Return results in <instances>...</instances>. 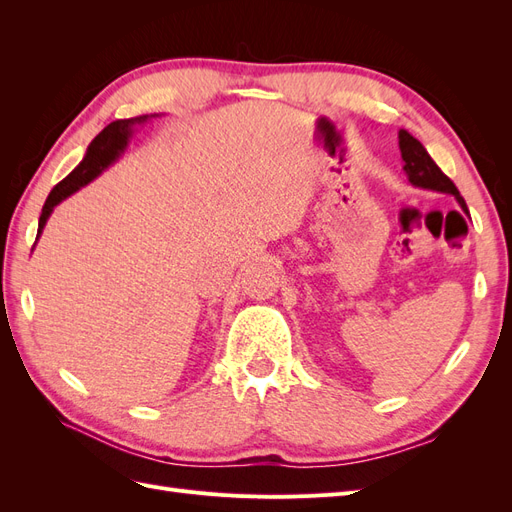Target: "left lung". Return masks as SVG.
<instances>
[{"mask_svg": "<svg viewBox=\"0 0 512 512\" xmlns=\"http://www.w3.org/2000/svg\"><path fill=\"white\" fill-rule=\"evenodd\" d=\"M399 149H401V158H404V162H406L404 170H406V175L412 185H416V188H425V190L453 194L459 200L461 209L468 211L466 200L461 198L459 190L455 188V183L442 173L438 164L429 158L425 147L418 143L410 132L399 130Z\"/></svg>", "mask_w": 512, "mask_h": 512, "instance_id": "obj_1", "label": "left lung"}]
</instances>
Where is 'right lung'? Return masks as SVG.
Wrapping results in <instances>:
<instances>
[{"mask_svg": "<svg viewBox=\"0 0 512 512\" xmlns=\"http://www.w3.org/2000/svg\"><path fill=\"white\" fill-rule=\"evenodd\" d=\"M145 119H147L145 115L134 117V119H117L113 123H108V126L94 138V141H91L83 162L76 166L64 181H59L51 190L49 198H46V203L40 213V222H38V237H40L46 220H49L51 211L55 209V205H59L61 200L68 198L72 192L83 188V185H87L91 179H96L102 170L119 156L123 147L128 145V134H130V128L134 126V123H141Z\"/></svg>", "mask_w": 512, "mask_h": 512, "instance_id": "right-lung-1", "label": "right lung"}]
</instances>
